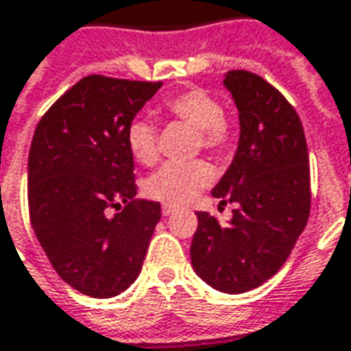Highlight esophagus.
Masks as SVG:
<instances>
[{"mask_svg":"<svg viewBox=\"0 0 351 351\" xmlns=\"http://www.w3.org/2000/svg\"><path fill=\"white\" fill-rule=\"evenodd\" d=\"M176 210H178V206H173V204H162L164 215H171V213H173Z\"/></svg>","mask_w":351,"mask_h":351,"instance_id":"esophagus-1","label":"esophagus"}]
</instances>
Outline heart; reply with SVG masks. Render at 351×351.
Instances as JSON below:
<instances>
[{"instance_id":"heart-1","label":"heart","mask_w":351,"mask_h":351,"mask_svg":"<svg viewBox=\"0 0 351 351\" xmlns=\"http://www.w3.org/2000/svg\"><path fill=\"white\" fill-rule=\"evenodd\" d=\"M166 113L178 117L198 132V147L213 153H227L234 141V128L223 115L221 101L204 88H189L164 101ZM126 145L136 162L151 166L158 156L155 124L136 117L126 128ZM213 178V170L206 160L168 162L145 181V193L166 204H183L195 198Z\"/></svg>"}]
</instances>
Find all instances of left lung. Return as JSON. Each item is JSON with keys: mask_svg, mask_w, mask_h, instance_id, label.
I'll return each mask as SVG.
<instances>
[{"mask_svg": "<svg viewBox=\"0 0 351 351\" xmlns=\"http://www.w3.org/2000/svg\"><path fill=\"white\" fill-rule=\"evenodd\" d=\"M223 84L238 108L240 140L211 195L236 210L228 223L196 213L191 263L213 289L238 295L270 280L306 227L310 166L302 123L282 92L243 69L225 73Z\"/></svg>", "mask_w": 351, "mask_h": 351, "instance_id": "8db88e82", "label": "left lung"}]
</instances>
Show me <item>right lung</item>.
<instances>
[{"instance_id":"add662e5","label":"right lung","mask_w":351,"mask_h":351,"mask_svg":"<svg viewBox=\"0 0 351 351\" xmlns=\"http://www.w3.org/2000/svg\"><path fill=\"white\" fill-rule=\"evenodd\" d=\"M162 83L83 77L39 121L28 156L32 227L52 268L94 299L138 278L160 204L136 200L126 128ZM109 207L121 209L113 218Z\"/></svg>"}]
</instances>
